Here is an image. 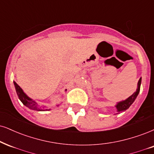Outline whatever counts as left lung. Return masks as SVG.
Masks as SVG:
<instances>
[{
  "label": "left lung",
  "instance_id": "8db88e82",
  "mask_svg": "<svg viewBox=\"0 0 154 154\" xmlns=\"http://www.w3.org/2000/svg\"><path fill=\"white\" fill-rule=\"evenodd\" d=\"M141 83V78L139 79V81H138V88L136 89V92L134 93V94L131 95V96L129 98H127L126 100H123V101L121 102H119V103H118L117 105L116 106V109L118 110V112H119L118 113H121V112L125 111L126 110H127L130 107V106L133 103H134V101L135 100L136 97H137L138 94H139Z\"/></svg>",
  "mask_w": 154,
  "mask_h": 154
}]
</instances>
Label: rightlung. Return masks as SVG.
Instances as JSON below:
<instances>
[{
  "instance_id": "right-lung-1",
  "label": "right lung",
  "mask_w": 154,
  "mask_h": 154,
  "mask_svg": "<svg viewBox=\"0 0 154 154\" xmlns=\"http://www.w3.org/2000/svg\"><path fill=\"white\" fill-rule=\"evenodd\" d=\"M14 85L15 88H16V91L18 95V98L20 100V101L22 102L23 104L26 106V107L29 108L32 110H35V111H48L49 109H43L41 108H40L37 105V103L35 101H33L31 98L28 97L26 96V94H24V92L23 91V90L20 88V87L18 86L17 83L14 81Z\"/></svg>"
}]
</instances>
